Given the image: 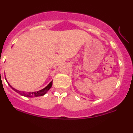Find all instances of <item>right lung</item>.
I'll return each mask as SVG.
<instances>
[{"label":"right lung","instance_id":"right-lung-1","mask_svg":"<svg viewBox=\"0 0 133 133\" xmlns=\"http://www.w3.org/2000/svg\"><path fill=\"white\" fill-rule=\"evenodd\" d=\"M8 84H9V86H10V87H11V88L14 90V91H15L16 92H17L18 94H21V95H23V96H25V97H39V96H42V95H45V94L48 91V90L51 88V86H52V81H51V82H50V83L49 84L47 85L45 88H44L43 89L39 90V91H34V92H24V91H19V90L14 88H13L12 86H11L9 83H8Z\"/></svg>","mask_w":133,"mask_h":133}]
</instances>
